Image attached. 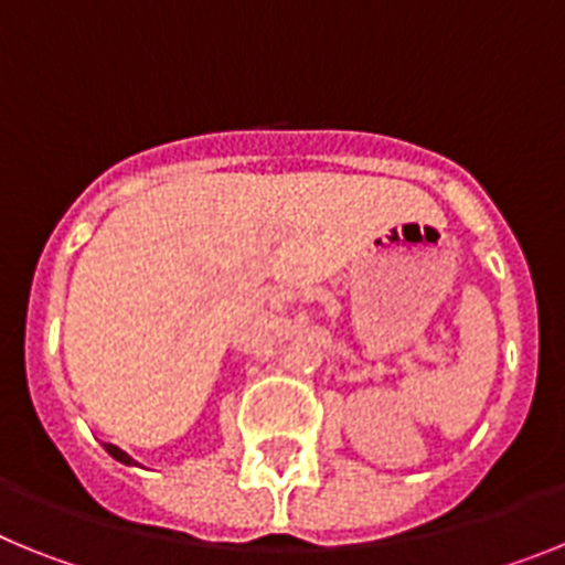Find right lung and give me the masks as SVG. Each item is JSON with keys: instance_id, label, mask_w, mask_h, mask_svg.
Instances as JSON below:
<instances>
[{"instance_id": "add662e5", "label": "right lung", "mask_w": 565, "mask_h": 565, "mask_svg": "<svg viewBox=\"0 0 565 565\" xmlns=\"http://www.w3.org/2000/svg\"><path fill=\"white\" fill-rule=\"evenodd\" d=\"M104 450H107V452H109V456H113V458H115V461H121V463H135V461H132V458H129V456H127V452H124V450H121V447H115V444H104Z\"/></svg>"}]
</instances>
